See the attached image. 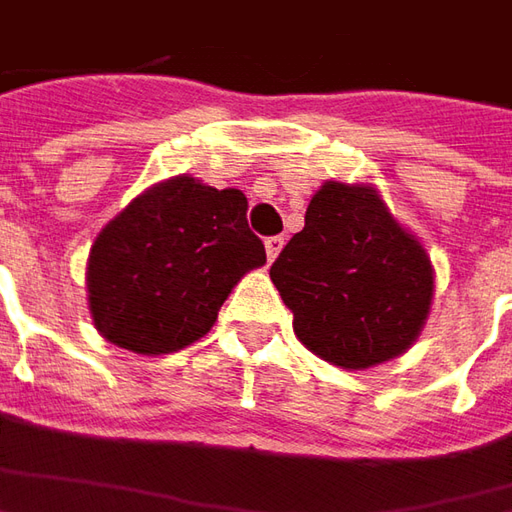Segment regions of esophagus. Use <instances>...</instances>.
I'll list each match as a JSON object with an SVG mask.
<instances>
[{"label": "esophagus", "instance_id": "1", "mask_svg": "<svg viewBox=\"0 0 512 512\" xmlns=\"http://www.w3.org/2000/svg\"><path fill=\"white\" fill-rule=\"evenodd\" d=\"M281 248H284V236H270V239H264V250H267V259H270V262L279 256Z\"/></svg>", "mask_w": 512, "mask_h": 512}]
</instances>
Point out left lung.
Returning a JSON list of instances; mask_svg holds the SVG:
<instances>
[{
  "instance_id": "left-lung-1",
  "label": "left lung",
  "mask_w": 512,
  "mask_h": 512,
  "mask_svg": "<svg viewBox=\"0 0 512 512\" xmlns=\"http://www.w3.org/2000/svg\"><path fill=\"white\" fill-rule=\"evenodd\" d=\"M298 341L341 369H369L420 338L434 267L372 185L329 180L270 267Z\"/></svg>"
}]
</instances>
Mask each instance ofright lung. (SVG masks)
I'll use <instances>...</instances> for the list:
<instances>
[{
  "label": "right lung",
  "instance_id": "obj_1",
  "mask_svg": "<svg viewBox=\"0 0 512 512\" xmlns=\"http://www.w3.org/2000/svg\"><path fill=\"white\" fill-rule=\"evenodd\" d=\"M264 262L239 188L171 177L95 236L87 259L92 324L137 355L177 352L208 335L236 281Z\"/></svg>",
  "mask_w": 512,
  "mask_h": 512
}]
</instances>
